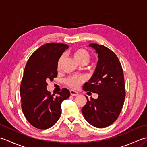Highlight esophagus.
Listing matches in <instances>:
<instances>
[{
	"label": "esophagus",
	"mask_w": 147,
	"mask_h": 147,
	"mask_svg": "<svg viewBox=\"0 0 147 147\" xmlns=\"http://www.w3.org/2000/svg\"><path fill=\"white\" fill-rule=\"evenodd\" d=\"M70 94H71V95H72V96H77V95H78L79 93H78L77 92L74 91V90H70Z\"/></svg>",
	"instance_id": "1"
}]
</instances>
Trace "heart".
<instances>
[{
    "instance_id": "heart-1",
    "label": "heart",
    "mask_w": 147,
    "mask_h": 147,
    "mask_svg": "<svg viewBox=\"0 0 147 147\" xmlns=\"http://www.w3.org/2000/svg\"><path fill=\"white\" fill-rule=\"evenodd\" d=\"M73 55L74 59L80 64L83 63V62H86V63H88L89 61V53L88 51L83 49H78L74 50L73 52ZM62 59H63V56H61V57L59 58L57 62L58 68L60 67L61 66ZM84 81H85V78L83 76H73L68 78L65 82H66L67 85L71 87V88H78L81 84H82Z\"/></svg>"
}]
</instances>
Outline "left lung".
Returning a JSON list of instances; mask_svg holds the SVG:
<instances>
[{"instance_id": "obj_1", "label": "left lung", "mask_w": 147, "mask_h": 147, "mask_svg": "<svg viewBox=\"0 0 147 147\" xmlns=\"http://www.w3.org/2000/svg\"><path fill=\"white\" fill-rule=\"evenodd\" d=\"M89 47L95 50L98 61L95 71L83 86L85 91L96 93V99L91 98L82 108L86 121L98 128L111 125L117 119L125 99L123 68L117 55L102 45L90 43Z\"/></svg>"}]
</instances>
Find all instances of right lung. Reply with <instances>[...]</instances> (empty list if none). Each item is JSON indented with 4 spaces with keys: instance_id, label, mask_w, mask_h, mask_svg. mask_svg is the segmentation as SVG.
I'll return each instance as SVG.
<instances>
[{
    "instance_id": "obj_1",
    "label": "right lung",
    "mask_w": 147,
    "mask_h": 147,
    "mask_svg": "<svg viewBox=\"0 0 147 147\" xmlns=\"http://www.w3.org/2000/svg\"><path fill=\"white\" fill-rule=\"evenodd\" d=\"M68 48L64 43L43 45L30 56L24 68L20 86L22 111L27 121L38 129H48L57 123L62 102L70 96L66 88L56 96L47 90V82L57 77L58 61Z\"/></svg>"
}]
</instances>
